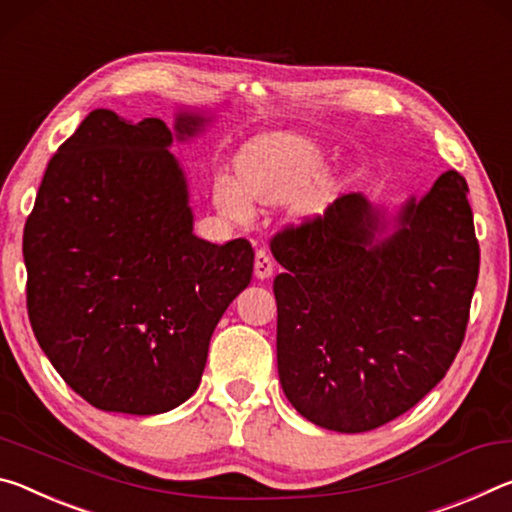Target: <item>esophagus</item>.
I'll use <instances>...</instances> for the list:
<instances>
[{"label":"esophagus","mask_w":512,"mask_h":512,"mask_svg":"<svg viewBox=\"0 0 512 512\" xmlns=\"http://www.w3.org/2000/svg\"><path fill=\"white\" fill-rule=\"evenodd\" d=\"M272 272H274V261H272L270 251L258 249L256 261H254V274L258 276V279H270Z\"/></svg>","instance_id":"34e87169"}]
</instances>
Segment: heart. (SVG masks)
I'll list each match as a JSON object with an SVG mask.
<instances>
[{
	"label": "heart",
	"instance_id": "obj_1",
	"mask_svg": "<svg viewBox=\"0 0 512 512\" xmlns=\"http://www.w3.org/2000/svg\"><path fill=\"white\" fill-rule=\"evenodd\" d=\"M322 167V149L313 138L301 133L265 138L251 147L242 158L240 177L220 174L213 195L222 213L236 220H247L254 211L251 201L281 204L304 190ZM320 208V197L311 195L301 201V211L313 213Z\"/></svg>",
	"mask_w": 512,
	"mask_h": 512
}]
</instances>
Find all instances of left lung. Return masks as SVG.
<instances>
[{
  "mask_svg": "<svg viewBox=\"0 0 512 512\" xmlns=\"http://www.w3.org/2000/svg\"><path fill=\"white\" fill-rule=\"evenodd\" d=\"M467 192L449 170L392 217L351 192L272 238L276 365L308 422L379 429L447 374L479 279Z\"/></svg>",
  "mask_w": 512,
  "mask_h": 512,
  "instance_id": "8db88e82",
  "label": "left lung"
}]
</instances>
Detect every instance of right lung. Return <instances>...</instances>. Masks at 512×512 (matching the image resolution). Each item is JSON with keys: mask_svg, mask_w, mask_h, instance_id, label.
<instances>
[{"mask_svg": "<svg viewBox=\"0 0 512 512\" xmlns=\"http://www.w3.org/2000/svg\"><path fill=\"white\" fill-rule=\"evenodd\" d=\"M208 122L183 108L167 129L97 108L40 183L22 240L31 329L99 410L158 415L190 399L217 322L251 281L249 240L192 233L186 174L167 149Z\"/></svg>", "mask_w": 512, "mask_h": 512, "instance_id": "right-lung-1", "label": "right lung"}]
</instances>
